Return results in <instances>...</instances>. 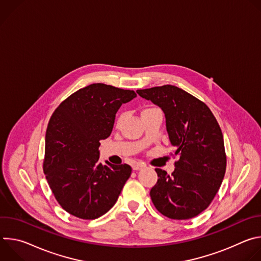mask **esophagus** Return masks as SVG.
Instances as JSON below:
<instances>
[{"label": "esophagus", "instance_id": "esophagus-1", "mask_svg": "<svg viewBox=\"0 0 261 261\" xmlns=\"http://www.w3.org/2000/svg\"><path fill=\"white\" fill-rule=\"evenodd\" d=\"M143 167H144V164H142V163H135V164L132 165L133 170H139V169H141Z\"/></svg>", "mask_w": 261, "mask_h": 261}]
</instances>
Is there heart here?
Instances as JSON below:
<instances>
[{"instance_id":"heart-1","label":"heart","mask_w":261,"mask_h":261,"mask_svg":"<svg viewBox=\"0 0 261 261\" xmlns=\"http://www.w3.org/2000/svg\"><path fill=\"white\" fill-rule=\"evenodd\" d=\"M148 109H152V108H146V109H144V110H148ZM144 110H143V111H144ZM143 111H142V113H143ZM124 119H125V114H121V115L119 116V118H118V125L122 124L123 121H124Z\"/></svg>"}]
</instances>
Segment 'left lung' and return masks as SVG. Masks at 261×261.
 Here are the masks:
<instances>
[{
  "label": "left lung",
  "instance_id": "8db88e82",
  "mask_svg": "<svg viewBox=\"0 0 261 261\" xmlns=\"http://www.w3.org/2000/svg\"><path fill=\"white\" fill-rule=\"evenodd\" d=\"M136 93L162 109L178 157L171 175L155 169L158 181L150 192L152 201L170 219L196 217L210 205L224 178L226 155L220 126L203 102L177 87L166 85Z\"/></svg>",
  "mask_w": 261,
  "mask_h": 261
}]
</instances>
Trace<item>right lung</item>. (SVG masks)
Listing matches in <instances>:
<instances>
[{
  "mask_svg": "<svg viewBox=\"0 0 261 261\" xmlns=\"http://www.w3.org/2000/svg\"><path fill=\"white\" fill-rule=\"evenodd\" d=\"M135 97L134 91L93 84L69 96L53 114L43 170L56 199L69 214L93 220L117 202L132 168L102 164L99 141L113 131L122 104Z\"/></svg>",
  "mask_w": 261,
  "mask_h": 261,
  "instance_id": "right-lung-1",
  "label": "right lung"
}]
</instances>
